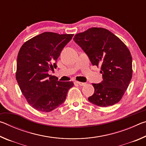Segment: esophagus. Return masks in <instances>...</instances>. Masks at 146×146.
Returning <instances> with one entry per match:
<instances>
[{
	"label": "esophagus",
	"mask_w": 146,
	"mask_h": 146,
	"mask_svg": "<svg viewBox=\"0 0 146 146\" xmlns=\"http://www.w3.org/2000/svg\"><path fill=\"white\" fill-rule=\"evenodd\" d=\"M76 84H78L79 86H85L86 85V83H84V82H78V81H76V82H75Z\"/></svg>",
	"instance_id": "obj_1"
}]
</instances>
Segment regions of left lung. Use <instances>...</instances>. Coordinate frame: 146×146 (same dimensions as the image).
<instances>
[{
	"instance_id": "left-lung-1",
	"label": "left lung",
	"mask_w": 146,
	"mask_h": 146,
	"mask_svg": "<svg viewBox=\"0 0 146 146\" xmlns=\"http://www.w3.org/2000/svg\"><path fill=\"white\" fill-rule=\"evenodd\" d=\"M73 40L87 54L93 66H101L103 80L92 84L95 92L88 100L100 107L118 103L132 78L129 49L113 33L102 28H91L76 34Z\"/></svg>"
}]
</instances>
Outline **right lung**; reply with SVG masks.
<instances>
[{
  "mask_svg": "<svg viewBox=\"0 0 146 146\" xmlns=\"http://www.w3.org/2000/svg\"><path fill=\"white\" fill-rule=\"evenodd\" d=\"M73 34L44 32L26 41L20 49L16 79L27 102L35 110L49 112L66 98L72 82H60L48 73Z\"/></svg>",
  "mask_w": 146,
  "mask_h": 146,
  "instance_id": "1",
  "label": "right lung"
}]
</instances>
